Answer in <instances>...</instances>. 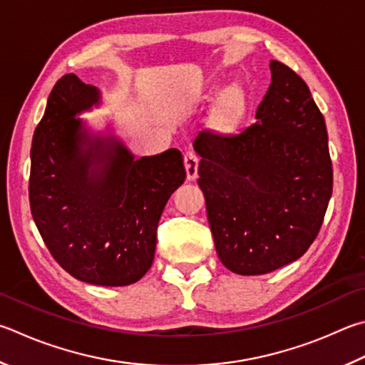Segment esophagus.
I'll return each mask as SVG.
<instances>
[{
  "instance_id": "1",
  "label": "esophagus",
  "mask_w": 365,
  "mask_h": 365,
  "mask_svg": "<svg viewBox=\"0 0 365 365\" xmlns=\"http://www.w3.org/2000/svg\"><path fill=\"white\" fill-rule=\"evenodd\" d=\"M197 165H200V158L195 151H187L185 153V169H187L188 180H195L197 177Z\"/></svg>"
}]
</instances>
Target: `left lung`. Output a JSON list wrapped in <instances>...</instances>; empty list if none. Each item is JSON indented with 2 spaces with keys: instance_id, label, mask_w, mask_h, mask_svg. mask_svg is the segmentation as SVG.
<instances>
[{
  "instance_id": "1",
  "label": "left lung",
  "mask_w": 365,
  "mask_h": 365,
  "mask_svg": "<svg viewBox=\"0 0 365 365\" xmlns=\"http://www.w3.org/2000/svg\"><path fill=\"white\" fill-rule=\"evenodd\" d=\"M255 123L237 134L201 130L197 183L218 258L242 276L295 262L319 233L334 172L324 116L307 83L271 61Z\"/></svg>"
}]
</instances>
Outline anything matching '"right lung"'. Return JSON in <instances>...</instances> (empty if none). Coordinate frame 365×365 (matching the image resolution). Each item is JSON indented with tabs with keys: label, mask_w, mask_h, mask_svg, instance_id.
Masks as SVG:
<instances>
[{
	"label": "right lung",
	"mask_w": 365,
	"mask_h": 365,
	"mask_svg": "<svg viewBox=\"0 0 365 365\" xmlns=\"http://www.w3.org/2000/svg\"><path fill=\"white\" fill-rule=\"evenodd\" d=\"M97 88L65 75L52 88L31 142L30 209L51 255L73 277L129 286L150 269L164 205L183 183L182 153L134 155L113 135H92L76 115Z\"/></svg>",
	"instance_id": "obj_1"
}]
</instances>
